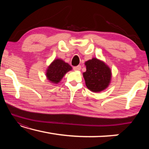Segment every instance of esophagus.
<instances>
[{
	"instance_id": "1",
	"label": "esophagus",
	"mask_w": 149,
	"mask_h": 149,
	"mask_svg": "<svg viewBox=\"0 0 149 149\" xmlns=\"http://www.w3.org/2000/svg\"><path fill=\"white\" fill-rule=\"evenodd\" d=\"M81 68V65H77V66H75L74 67V70L75 71H79V70Z\"/></svg>"
}]
</instances>
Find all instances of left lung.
<instances>
[{"label":"left lung","instance_id":"8db88e82","mask_svg":"<svg viewBox=\"0 0 149 149\" xmlns=\"http://www.w3.org/2000/svg\"><path fill=\"white\" fill-rule=\"evenodd\" d=\"M86 72L83 73L85 85L90 91L99 93L109 86L112 78V70L102 60L93 58L85 62Z\"/></svg>","mask_w":149,"mask_h":149}]
</instances>
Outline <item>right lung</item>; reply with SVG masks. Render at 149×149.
Segmentation results:
<instances>
[{"instance_id": "add662e5", "label": "right lung", "mask_w": 149, "mask_h": 149, "mask_svg": "<svg viewBox=\"0 0 149 149\" xmlns=\"http://www.w3.org/2000/svg\"><path fill=\"white\" fill-rule=\"evenodd\" d=\"M72 70L71 65L64 60L57 58L54 60L48 66L46 71L47 79L53 84H57L62 80L67 72Z\"/></svg>"}]
</instances>
